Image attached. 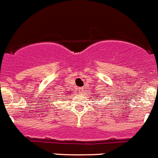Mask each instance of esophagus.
<instances>
[{
  "instance_id": "34e87169",
  "label": "esophagus",
  "mask_w": 158,
  "mask_h": 158,
  "mask_svg": "<svg viewBox=\"0 0 158 158\" xmlns=\"http://www.w3.org/2000/svg\"><path fill=\"white\" fill-rule=\"evenodd\" d=\"M78 91H79L80 94H83V93H84V89H83L82 87H81V88L78 89Z\"/></svg>"
}]
</instances>
